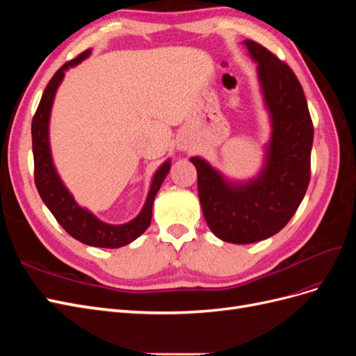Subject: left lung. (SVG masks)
I'll list each match as a JSON object with an SVG mask.
<instances>
[{"instance_id": "8db88e82", "label": "left lung", "mask_w": 356, "mask_h": 356, "mask_svg": "<svg viewBox=\"0 0 356 356\" xmlns=\"http://www.w3.org/2000/svg\"><path fill=\"white\" fill-rule=\"evenodd\" d=\"M257 63L270 139L257 177L238 181L224 177L209 161L195 156L203 217L218 239L254 243L281 232L303 200L310 181L314 124L296 74L255 41L245 40Z\"/></svg>"}]
</instances>
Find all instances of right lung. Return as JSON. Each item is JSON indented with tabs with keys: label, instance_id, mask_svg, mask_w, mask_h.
Masks as SVG:
<instances>
[{
	"label": "right lung",
	"instance_id": "obj_1",
	"mask_svg": "<svg viewBox=\"0 0 356 356\" xmlns=\"http://www.w3.org/2000/svg\"><path fill=\"white\" fill-rule=\"evenodd\" d=\"M90 50L83 51L79 58H75L65 63L62 68L56 71L47 88L41 96L37 113L32 118L31 134H32V153H34V168H35V186L40 196L44 202L49 211L58 222L70 233L74 239L79 242L98 246V248H120L127 243L134 242L139 238L152 222L153 215V203L159 188L163 184L168 172L170 169V160L168 159L165 163H161L154 172L152 184H149L148 195L144 207L136 217L124 224H108L96 217L89 209H86L75 202L70 190L60 179L56 166L53 163L51 149H50V138H49V124L51 106L58 88L60 86L65 71L79 65L81 60L89 58Z\"/></svg>",
	"mask_w": 356,
	"mask_h": 356
}]
</instances>
